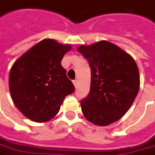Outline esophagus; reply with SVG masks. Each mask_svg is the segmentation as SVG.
Returning <instances> with one entry per match:
<instances>
[{
  "label": "esophagus",
  "mask_w": 155,
  "mask_h": 155,
  "mask_svg": "<svg viewBox=\"0 0 155 155\" xmlns=\"http://www.w3.org/2000/svg\"><path fill=\"white\" fill-rule=\"evenodd\" d=\"M72 83H73L74 86H75V87H77V85H78V80H73V81H72Z\"/></svg>",
  "instance_id": "obj_1"
}]
</instances>
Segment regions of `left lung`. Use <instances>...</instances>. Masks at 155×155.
Segmentation results:
<instances>
[{
  "instance_id": "obj_1",
  "label": "left lung",
  "mask_w": 155,
  "mask_h": 155,
  "mask_svg": "<svg viewBox=\"0 0 155 155\" xmlns=\"http://www.w3.org/2000/svg\"><path fill=\"white\" fill-rule=\"evenodd\" d=\"M87 60L91 80L88 95L81 100L82 112L90 122L106 126L127 113L140 89L139 69L133 58L107 41L80 45Z\"/></svg>"
}]
</instances>
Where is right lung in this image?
<instances>
[{"instance_id":"add662e5","label":"right lung","mask_w":155,"mask_h":155,"mask_svg":"<svg viewBox=\"0 0 155 155\" xmlns=\"http://www.w3.org/2000/svg\"><path fill=\"white\" fill-rule=\"evenodd\" d=\"M71 48L54 40H42L14 63L9 90L14 104L26 117L48 121L58 114L64 97L75 91L61 65Z\"/></svg>"}]
</instances>
